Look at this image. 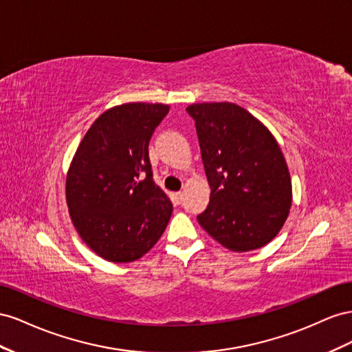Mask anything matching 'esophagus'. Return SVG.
Instances as JSON below:
<instances>
[{
	"label": "esophagus",
	"mask_w": 352,
	"mask_h": 352,
	"mask_svg": "<svg viewBox=\"0 0 352 352\" xmlns=\"http://www.w3.org/2000/svg\"><path fill=\"white\" fill-rule=\"evenodd\" d=\"M183 197H184V193L183 192H177V193H174V200H175V204H182L183 202Z\"/></svg>",
	"instance_id": "1"
}]
</instances>
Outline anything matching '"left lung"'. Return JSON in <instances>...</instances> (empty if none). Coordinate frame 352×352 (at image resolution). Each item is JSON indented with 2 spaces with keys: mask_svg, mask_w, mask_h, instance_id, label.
Masks as SVG:
<instances>
[{
  "mask_svg": "<svg viewBox=\"0 0 352 352\" xmlns=\"http://www.w3.org/2000/svg\"><path fill=\"white\" fill-rule=\"evenodd\" d=\"M186 110L195 119L210 187L199 224L234 252L263 248L292 205V183L276 138L234 103H196Z\"/></svg>",
  "mask_w": 352,
  "mask_h": 352,
  "instance_id": "obj_1",
  "label": "left lung"
}]
</instances>
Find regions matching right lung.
<instances>
[{
  "mask_svg": "<svg viewBox=\"0 0 352 352\" xmlns=\"http://www.w3.org/2000/svg\"><path fill=\"white\" fill-rule=\"evenodd\" d=\"M169 106L125 103L100 115L70 164L66 200L84 242L110 263H133L162 236L173 204L153 182L148 143Z\"/></svg>",
  "mask_w": 352,
  "mask_h": 352,
  "instance_id": "right-lung-1",
  "label": "right lung"
}]
</instances>
